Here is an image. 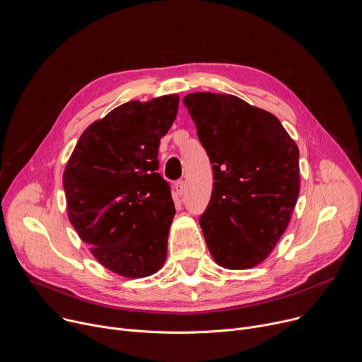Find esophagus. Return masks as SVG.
Segmentation results:
<instances>
[{
  "mask_svg": "<svg viewBox=\"0 0 362 362\" xmlns=\"http://www.w3.org/2000/svg\"><path fill=\"white\" fill-rule=\"evenodd\" d=\"M185 187H186V185H185L183 180H179V182L175 183V190H176L177 194H182L185 192Z\"/></svg>",
  "mask_w": 362,
  "mask_h": 362,
  "instance_id": "34e87169",
  "label": "esophagus"
}]
</instances>
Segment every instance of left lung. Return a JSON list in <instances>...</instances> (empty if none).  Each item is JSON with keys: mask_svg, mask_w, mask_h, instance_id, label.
I'll list each match as a JSON object with an SVG mask.
<instances>
[{"mask_svg": "<svg viewBox=\"0 0 362 362\" xmlns=\"http://www.w3.org/2000/svg\"><path fill=\"white\" fill-rule=\"evenodd\" d=\"M214 165V190L200 228L225 269L262 264L286 230L299 194V148L269 112L232 94L183 98Z\"/></svg>", "mask_w": 362, "mask_h": 362, "instance_id": "obj_1", "label": "left lung"}]
</instances>
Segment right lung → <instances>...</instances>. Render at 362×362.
Segmentation results:
<instances>
[{
	"mask_svg": "<svg viewBox=\"0 0 362 362\" xmlns=\"http://www.w3.org/2000/svg\"><path fill=\"white\" fill-rule=\"evenodd\" d=\"M177 109V94L124 103L83 132L63 173L70 223L95 261L123 278L150 276L166 262L176 211L156 170Z\"/></svg>",
	"mask_w": 362,
	"mask_h": 362,
	"instance_id": "right-lung-1",
	"label": "right lung"
}]
</instances>
